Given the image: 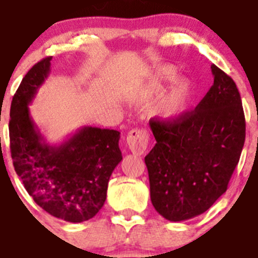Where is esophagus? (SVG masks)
I'll return each instance as SVG.
<instances>
[{
    "instance_id": "obj_1",
    "label": "esophagus",
    "mask_w": 258,
    "mask_h": 258,
    "mask_svg": "<svg viewBox=\"0 0 258 258\" xmlns=\"http://www.w3.org/2000/svg\"><path fill=\"white\" fill-rule=\"evenodd\" d=\"M126 144L132 154L142 155L146 151L147 145H149V132L142 128L131 130L127 135Z\"/></svg>"
}]
</instances>
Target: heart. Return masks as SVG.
<instances>
[{
  "mask_svg": "<svg viewBox=\"0 0 258 258\" xmlns=\"http://www.w3.org/2000/svg\"><path fill=\"white\" fill-rule=\"evenodd\" d=\"M177 71L175 67L165 64L155 68L150 73L144 84L145 98L151 99L161 93L165 87L177 79ZM192 97V86L186 79H180L169 92L159 99L156 104V114L162 121H175L186 112Z\"/></svg>",
  "mask_w": 258,
  "mask_h": 258,
  "instance_id": "1",
  "label": "heart"
}]
</instances>
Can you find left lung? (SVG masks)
Instances as JSON below:
<instances>
[{
	"mask_svg": "<svg viewBox=\"0 0 258 258\" xmlns=\"http://www.w3.org/2000/svg\"><path fill=\"white\" fill-rule=\"evenodd\" d=\"M214 83L194 111L175 121L150 119L156 144L145 157L152 206L165 219L186 221L226 192L246 139L236 83L213 66Z\"/></svg>",
	"mask_w": 258,
	"mask_h": 258,
	"instance_id": "8db88e82",
	"label": "left lung"
}]
</instances>
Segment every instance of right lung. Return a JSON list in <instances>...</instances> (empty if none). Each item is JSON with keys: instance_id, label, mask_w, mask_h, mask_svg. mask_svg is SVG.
Instances as JSON below:
<instances>
[{"instance_id": "right-lung-1", "label": "right lung", "mask_w": 258, "mask_h": 258, "mask_svg": "<svg viewBox=\"0 0 258 258\" xmlns=\"http://www.w3.org/2000/svg\"><path fill=\"white\" fill-rule=\"evenodd\" d=\"M51 56L36 62L11 102L10 150L16 174L35 203L62 221L81 223L103 207L109 177L121 162L119 132L84 126L60 145L45 142L29 104L50 73Z\"/></svg>"}]
</instances>
